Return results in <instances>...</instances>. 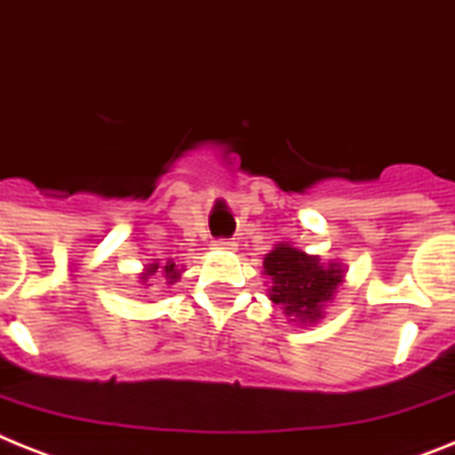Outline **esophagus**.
<instances>
[{
	"mask_svg": "<svg viewBox=\"0 0 455 455\" xmlns=\"http://www.w3.org/2000/svg\"><path fill=\"white\" fill-rule=\"evenodd\" d=\"M215 250H224V251H228V250H235V245H234V243H231V240L220 238V240H215Z\"/></svg>",
	"mask_w": 455,
	"mask_h": 455,
	"instance_id": "34e87169",
	"label": "esophagus"
}]
</instances>
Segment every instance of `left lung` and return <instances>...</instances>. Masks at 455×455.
I'll use <instances>...</instances> for the list:
<instances>
[{
    "mask_svg": "<svg viewBox=\"0 0 455 455\" xmlns=\"http://www.w3.org/2000/svg\"><path fill=\"white\" fill-rule=\"evenodd\" d=\"M345 266L339 261H322L316 254L277 243L263 259V275L270 277L268 299L280 305L289 323L310 328L326 315L338 286L345 282Z\"/></svg>",
    "mask_w": 455,
    "mask_h": 455,
    "instance_id": "left-lung-1",
    "label": "left lung"
}]
</instances>
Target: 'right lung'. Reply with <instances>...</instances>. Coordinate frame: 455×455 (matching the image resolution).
Listing matches in <instances>:
<instances>
[{
  "mask_svg": "<svg viewBox=\"0 0 455 455\" xmlns=\"http://www.w3.org/2000/svg\"><path fill=\"white\" fill-rule=\"evenodd\" d=\"M155 275H162L164 280L169 282V284H173V282L180 280L182 270L178 268L173 261H166L162 266V263H159V259H155V261L148 263V266L143 268V273H140V282H148L150 277H155Z\"/></svg>",
  "mask_w": 455,
  "mask_h": 455,
  "instance_id": "right-lung-1",
  "label": "right lung"
}]
</instances>
